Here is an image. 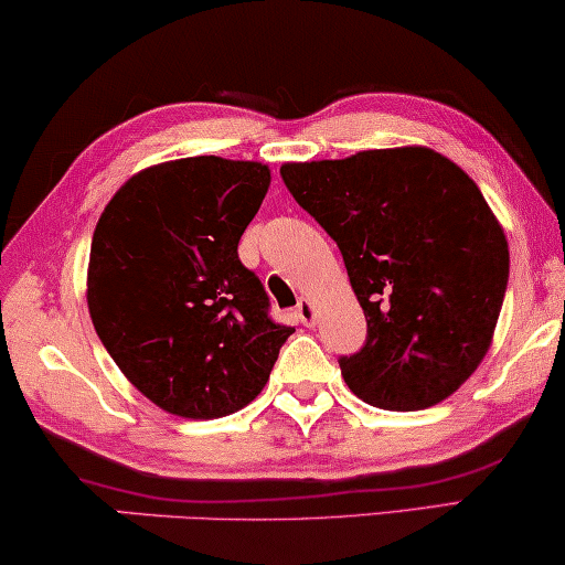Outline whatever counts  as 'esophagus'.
<instances>
[{
  "instance_id": "obj_1",
  "label": "esophagus",
  "mask_w": 565,
  "mask_h": 565,
  "mask_svg": "<svg viewBox=\"0 0 565 565\" xmlns=\"http://www.w3.org/2000/svg\"><path fill=\"white\" fill-rule=\"evenodd\" d=\"M296 319L303 323V327H313V319H316V311L311 306V300L308 298H300L298 306H296Z\"/></svg>"
}]
</instances>
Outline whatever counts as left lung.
Wrapping results in <instances>:
<instances>
[{
    "label": "left lung",
    "instance_id": "8db88e82",
    "mask_svg": "<svg viewBox=\"0 0 565 565\" xmlns=\"http://www.w3.org/2000/svg\"><path fill=\"white\" fill-rule=\"evenodd\" d=\"M280 177L337 242L365 311V344L339 358L354 396L416 412L458 391L489 352L509 280L507 236L478 184L422 146L282 164Z\"/></svg>",
    "mask_w": 565,
    "mask_h": 565
}]
</instances>
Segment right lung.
<instances>
[{
  "instance_id": "1",
  "label": "right lung",
  "mask_w": 565,
  "mask_h": 565,
  "mask_svg": "<svg viewBox=\"0 0 565 565\" xmlns=\"http://www.w3.org/2000/svg\"><path fill=\"white\" fill-rule=\"evenodd\" d=\"M269 169L190 157L143 169L115 192L92 236L87 303L97 337L146 398L218 419L265 388L292 327L238 259Z\"/></svg>"
}]
</instances>
